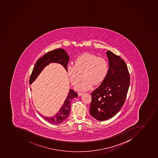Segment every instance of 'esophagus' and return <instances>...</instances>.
<instances>
[{
  "label": "esophagus",
  "mask_w": 158,
  "mask_h": 158,
  "mask_svg": "<svg viewBox=\"0 0 158 158\" xmlns=\"http://www.w3.org/2000/svg\"><path fill=\"white\" fill-rule=\"evenodd\" d=\"M83 94H84V93H82V92H79L78 93V95L79 96H81V95H82Z\"/></svg>",
  "instance_id": "34e87169"
}]
</instances>
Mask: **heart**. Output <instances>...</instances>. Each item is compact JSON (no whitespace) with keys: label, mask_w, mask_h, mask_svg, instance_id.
Instances as JSON below:
<instances>
[{"label":"heart","mask_w":158,"mask_h":158,"mask_svg":"<svg viewBox=\"0 0 158 158\" xmlns=\"http://www.w3.org/2000/svg\"><path fill=\"white\" fill-rule=\"evenodd\" d=\"M108 71V62L105 58L88 53L76 57L74 65L69 64L67 68L70 82L74 86L79 81L78 72L83 71V80L76 87L77 90L82 91L90 89L94 84H101L106 78Z\"/></svg>","instance_id":"heart-1"}]
</instances>
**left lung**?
<instances>
[{"label":"left lung","instance_id":"left-lung-1","mask_svg":"<svg viewBox=\"0 0 158 158\" xmlns=\"http://www.w3.org/2000/svg\"><path fill=\"white\" fill-rule=\"evenodd\" d=\"M109 63L106 78L91 93L89 112L99 121L116 115L124 104L130 83V76L126 62L118 55L107 51Z\"/></svg>","mask_w":158,"mask_h":158}]
</instances>
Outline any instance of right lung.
Masks as SVG:
<instances>
[{
  "label": "right lung",
  "mask_w": 158,
  "mask_h": 158,
  "mask_svg": "<svg viewBox=\"0 0 158 158\" xmlns=\"http://www.w3.org/2000/svg\"><path fill=\"white\" fill-rule=\"evenodd\" d=\"M69 60V57L65 50L62 49L53 50L45 54L36 61L35 67L29 78V83H31L36 79L40 73L50 62H56L62 64L67 71V65ZM78 96L77 93L73 89H70L65 102L58 113L52 117H48L42 116L46 121L52 124H60L64 122L68 117L70 113L71 101L74 98ZM40 114V113H39Z\"/></svg>",
  "instance_id": "obj_1"
}]
</instances>
